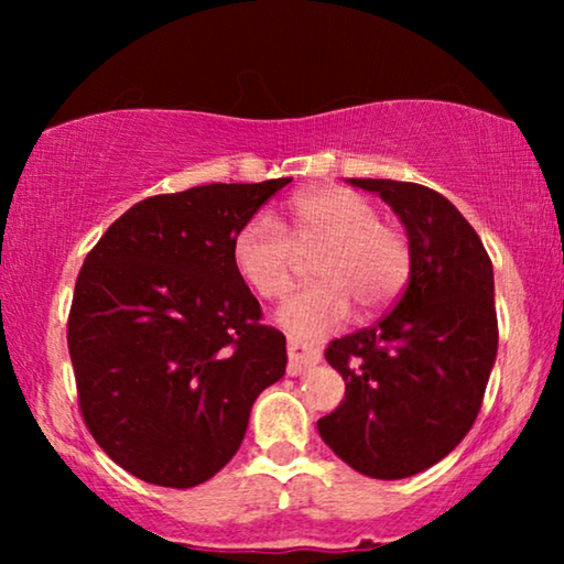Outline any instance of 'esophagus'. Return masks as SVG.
Segmentation results:
<instances>
[{"label":"esophagus","instance_id":"obj_1","mask_svg":"<svg viewBox=\"0 0 564 564\" xmlns=\"http://www.w3.org/2000/svg\"><path fill=\"white\" fill-rule=\"evenodd\" d=\"M288 357H290L288 372L290 375H300V372H305L307 367L318 365L321 351L315 349V346H311V344L300 341V338H288Z\"/></svg>","mask_w":564,"mask_h":564}]
</instances>
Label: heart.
<instances>
[{"instance_id":"heart-1","label":"heart","mask_w":564,"mask_h":564,"mask_svg":"<svg viewBox=\"0 0 564 564\" xmlns=\"http://www.w3.org/2000/svg\"><path fill=\"white\" fill-rule=\"evenodd\" d=\"M292 236L272 215L259 213L234 236V264L253 292L284 297L297 276L300 251H318V282L276 311L300 338H321L351 318L354 303L372 315L395 303L411 276V241L395 223L380 220L367 197L346 187L300 192L290 203Z\"/></svg>"}]
</instances>
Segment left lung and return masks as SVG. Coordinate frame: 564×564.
I'll list each match as a JSON object with an SVG mask.
<instances>
[{"instance_id": "8db88e82", "label": "left lung", "mask_w": 564, "mask_h": 564, "mask_svg": "<svg viewBox=\"0 0 564 564\" xmlns=\"http://www.w3.org/2000/svg\"><path fill=\"white\" fill-rule=\"evenodd\" d=\"M349 184L392 207L413 264L377 326L326 349L346 395L318 434L357 473L403 480L442 462L480 413L498 354L496 282L480 236L444 195L413 182Z\"/></svg>"}]
</instances>
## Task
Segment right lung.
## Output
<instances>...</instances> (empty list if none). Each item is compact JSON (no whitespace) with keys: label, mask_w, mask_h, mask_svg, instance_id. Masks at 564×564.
Wrapping results in <instances>:
<instances>
[{"label":"right lung","mask_w":564,"mask_h":564,"mask_svg":"<svg viewBox=\"0 0 564 564\" xmlns=\"http://www.w3.org/2000/svg\"><path fill=\"white\" fill-rule=\"evenodd\" d=\"M292 180L203 184L122 213L76 280L68 354L87 429L130 475L195 488L243 442L288 346L261 326L234 236Z\"/></svg>","instance_id":"right-lung-1"}]
</instances>
